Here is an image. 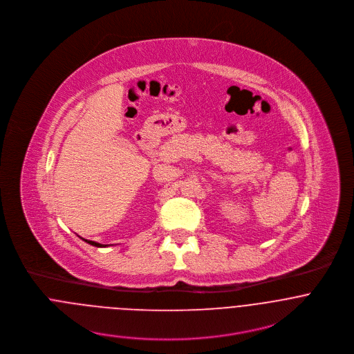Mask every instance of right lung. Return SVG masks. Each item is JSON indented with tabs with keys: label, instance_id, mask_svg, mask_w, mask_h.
<instances>
[{
	"label": "right lung",
	"instance_id": "obj_1",
	"mask_svg": "<svg viewBox=\"0 0 354 354\" xmlns=\"http://www.w3.org/2000/svg\"><path fill=\"white\" fill-rule=\"evenodd\" d=\"M84 240V239H83ZM86 243H88L90 245H94V247H97V248H103V247H109V245H103V244H100V243H95V241H90V240H84Z\"/></svg>",
	"mask_w": 354,
	"mask_h": 354
}]
</instances>
